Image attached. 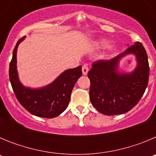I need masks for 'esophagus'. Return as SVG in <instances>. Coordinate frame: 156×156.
Here are the masks:
<instances>
[{
  "mask_svg": "<svg viewBox=\"0 0 156 156\" xmlns=\"http://www.w3.org/2000/svg\"><path fill=\"white\" fill-rule=\"evenodd\" d=\"M88 71H89V67H88L87 65H83L82 67V73L83 75H87L88 73Z\"/></svg>",
  "mask_w": 156,
  "mask_h": 156,
  "instance_id": "esophagus-1",
  "label": "esophagus"
}]
</instances>
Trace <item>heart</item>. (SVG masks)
<instances>
[{
    "instance_id": "1",
    "label": "heart",
    "mask_w": 156,
    "mask_h": 156,
    "mask_svg": "<svg viewBox=\"0 0 156 156\" xmlns=\"http://www.w3.org/2000/svg\"><path fill=\"white\" fill-rule=\"evenodd\" d=\"M99 44H100L101 46H106V45L108 44V41H106V40H101V41H100V42H99Z\"/></svg>"
}]
</instances>
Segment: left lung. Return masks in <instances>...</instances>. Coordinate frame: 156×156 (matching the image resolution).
Returning a JSON list of instances; mask_svg holds the SVG:
<instances>
[{"instance_id":"1","label":"left lung","mask_w":156,"mask_h":156,"mask_svg":"<svg viewBox=\"0 0 156 156\" xmlns=\"http://www.w3.org/2000/svg\"><path fill=\"white\" fill-rule=\"evenodd\" d=\"M129 53L136 56L137 67L130 74H120L117 71L119 60ZM87 76L90 101L99 112L107 115L126 113L138 103L148 86L149 64L145 49L137 42L116 57L98 60Z\"/></svg>"}]
</instances>
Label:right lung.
<instances>
[{
    "instance_id": "1",
    "label": "right lung",
    "mask_w": 156,
    "mask_h": 156,
    "mask_svg": "<svg viewBox=\"0 0 156 156\" xmlns=\"http://www.w3.org/2000/svg\"><path fill=\"white\" fill-rule=\"evenodd\" d=\"M24 39L23 37L18 41L10 62L9 78L13 91L19 103L29 112L42 118H55L67 108L74 85L82 76V66L66 70L53 83L44 87H25L19 81L16 69L17 48Z\"/></svg>"
}]
</instances>
